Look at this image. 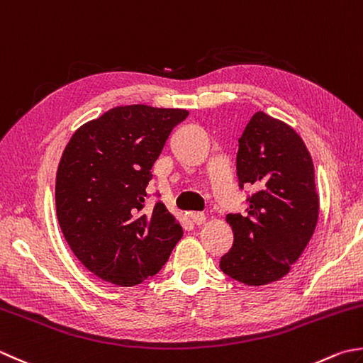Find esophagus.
<instances>
[{"mask_svg": "<svg viewBox=\"0 0 363 363\" xmlns=\"http://www.w3.org/2000/svg\"><path fill=\"white\" fill-rule=\"evenodd\" d=\"M190 218L195 225H203L206 222V216L203 212H190Z\"/></svg>", "mask_w": 363, "mask_h": 363, "instance_id": "34e87169", "label": "esophagus"}]
</instances>
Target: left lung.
Here are the masks:
<instances>
[{
    "instance_id": "obj_1",
    "label": "left lung",
    "mask_w": 363,
    "mask_h": 363,
    "mask_svg": "<svg viewBox=\"0 0 363 363\" xmlns=\"http://www.w3.org/2000/svg\"><path fill=\"white\" fill-rule=\"evenodd\" d=\"M240 187L252 184L247 216L228 214L234 233L220 269L248 286H262L289 274L313 236L319 196L313 160L293 127L255 113L239 138Z\"/></svg>"
}]
</instances>
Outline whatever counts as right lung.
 Instances as JSON below:
<instances>
[{
	"label": "right lung",
	"instance_id": "obj_1",
	"mask_svg": "<svg viewBox=\"0 0 363 363\" xmlns=\"http://www.w3.org/2000/svg\"><path fill=\"white\" fill-rule=\"evenodd\" d=\"M182 108L119 105L78 127L61 155L55 203L78 261L104 281L135 286L157 274L182 238L162 201L145 212L151 168Z\"/></svg>",
	"mask_w": 363,
	"mask_h": 363
}]
</instances>
